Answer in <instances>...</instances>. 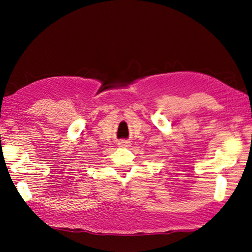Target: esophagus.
Here are the masks:
<instances>
[{"label":"esophagus","instance_id":"34e87169","mask_svg":"<svg viewBox=\"0 0 252 252\" xmlns=\"http://www.w3.org/2000/svg\"><path fill=\"white\" fill-rule=\"evenodd\" d=\"M119 144H120L121 147H127V146H129V142H126V141H122V142H120Z\"/></svg>","mask_w":252,"mask_h":252}]
</instances>
